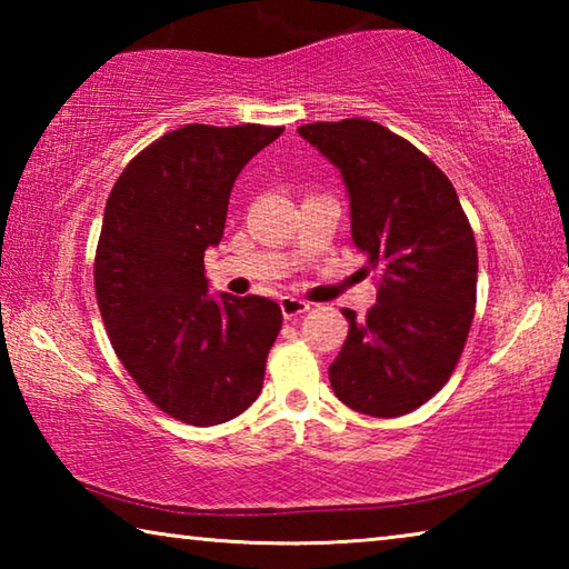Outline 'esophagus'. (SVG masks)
Segmentation results:
<instances>
[{
  "instance_id": "esophagus-1",
  "label": "esophagus",
  "mask_w": 569,
  "mask_h": 569,
  "mask_svg": "<svg viewBox=\"0 0 569 569\" xmlns=\"http://www.w3.org/2000/svg\"><path fill=\"white\" fill-rule=\"evenodd\" d=\"M311 303L301 301V298L296 296H281V311H283V319H296V316L306 313Z\"/></svg>"
}]
</instances>
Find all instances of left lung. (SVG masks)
Listing matches in <instances>:
<instances>
[{
  "label": "left lung",
  "instance_id": "8db88e82",
  "mask_svg": "<svg viewBox=\"0 0 569 569\" xmlns=\"http://www.w3.org/2000/svg\"><path fill=\"white\" fill-rule=\"evenodd\" d=\"M341 170L351 236L377 278L363 321L329 366L333 393L369 417H403L449 381L477 306V243L451 180L379 122L346 118L298 128Z\"/></svg>",
  "mask_w": 569,
  "mask_h": 569
}]
</instances>
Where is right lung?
<instances>
[{"label":"right lung","instance_id":"add662e5","mask_svg":"<svg viewBox=\"0 0 569 569\" xmlns=\"http://www.w3.org/2000/svg\"><path fill=\"white\" fill-rule=\"evenodd\" d=\"M283 128L186 124L138 152L104 206L94 296L110 343L168 417L213 427L263 389L281 306L208 293L206 250L223 238L238 172Z\"/></svg>","mask_w":569,"mask_h":569}]
</instances>
